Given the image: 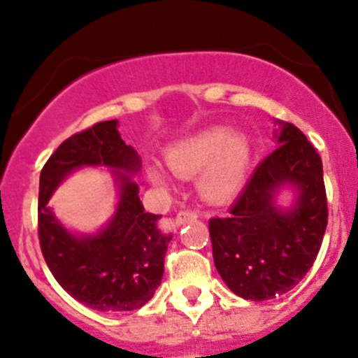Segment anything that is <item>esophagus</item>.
Listing matches in <instances>:
<instances>
[{"instance_id": "1", "label": "esophagus", "mask_w": 358, "mask_h": 358, "mask_svg": "<svg viewBox=\"0 0 358 358\" xmlns=\"http://www.w3.org/2000/svg\"><path fill=\"white\" fill-rule=\"evenodd\" d=\"M196 218H197V213L192 211V209H180V211L176 213L175 223L176 225H183V223L192 222V220H196Z\"/></svg>"}]
</instances>
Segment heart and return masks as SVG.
Listing matches in <instances>:
<instances>
[{
  "instance_id": "b5f03b06",
  "label": "heart",
  "mask_w": 358,
  "mask_h": 358,
  "mask_svg": "<svg viewBox=\"0 0 358 358\" xmlns=\"http://www.w3.org/2000/svg\"><path fill=\"white\" fill-rule=\"evenodd\" d=\"M249 143L244 136H230L225 128H209L176 142L166 154V162L178 176L202 172L199 189L208 199L222 201L241 189L249 164ZM154 182L164 178L154 173Z\"/></svg>"
}]
</instances>
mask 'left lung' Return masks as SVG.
<instances>
[{"mask_svg": "<svg viewBox=\"0 0 358 358\" xmlns=\"http://www.w3.org/2000/svg\"><path fill=\"white\" fill-rule=\"evenodd\" d=\"M277 142L229 215L209 220L216 270L237 296L252 301L272 299L301 282L322 246L329 215L315 147L291 122H282ZM286 181L300 190L289 213L273 206V192Z\"/></svg>", "mask_w": 358, "mask_h": 358, "instance_id": "8db88e82", "label": "left lung"}]
</instances>
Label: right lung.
Instances as JSON below:
<instances>
[{"instance_id":"add662e5","label":"right lung","mask_w":358,"mask_h":358,"mask_svg":"<svg viewBox=\"0 0 358 358\" xmlns=\"http://www.w3.org/2000/svg\"><path fill=\"white\" fill-rule=\"evenodd\" d=\"M85 164L138 171L140 159L121 140L115 119L64 140L39 176V246L50 272L72 298L100 312H131L161 284L173 236L159 229L161 215L145 213L138 185L126 175L119 176L121 199L107 229L81 239L71 236L46 202L64 176Z\"/></svg>"}]
</instances>
